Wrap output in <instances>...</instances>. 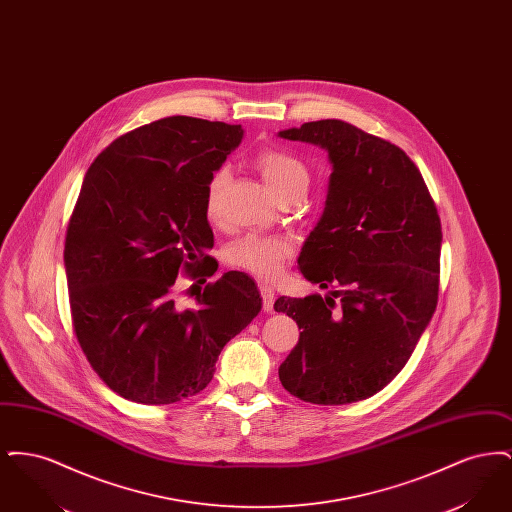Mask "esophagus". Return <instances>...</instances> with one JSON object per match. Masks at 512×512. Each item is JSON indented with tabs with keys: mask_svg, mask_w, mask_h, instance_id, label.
Returning a JSON list of instances; mask_svg holds the SVG:
<instances>
[{
	"mask_svg": "<svg viewBox=\"0 0 512 512\" xmlns=\"http://www.w3.org/2000/svg\"><path fill=\"white\" fill-rule=\"evenodd\" d=\"M261 299H263V309L265 311H272V305H274V290L267 286V284H263L261 286Z\"/></svg>",
	"mask_w": 512,
	"mask_h": 512,
	"instance_id": "1",
	"label": "esophagus"
}]
</instances>
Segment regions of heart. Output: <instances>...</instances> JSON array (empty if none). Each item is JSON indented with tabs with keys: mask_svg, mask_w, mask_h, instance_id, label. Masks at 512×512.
<instances>
[{
	"mask_svg": "<svg viewBox=\"0 0 512 512\" xmlns=\"http://www.w3.org/2000/svg\"><path fill=\"white\" fill-rule=\"evenodd\" d=\"M255 165L263 174L268 188L282 201L290 203L303 197L311 184L307 165L284 147L265 146L255 155ZM228 171L219 167L209 174L203 190V209L209 219L219 215L220 194L226 184ZM293 245L284 236H268L249 232L226 247V261L232 267L245 270L263 280L276 278L292 257Z\"/></svg>",
	"mask_w": 512,
	"mask_h": 512,
	"instance_id": "obj_1",
	"label": "heart"
}]
</instances>
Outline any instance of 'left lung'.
Instances as JSON below:
<instances>
[{
    "label": "left lung",
    "instance_id": "8db88e82",
    "mask_svg": "<svg viewBox=\"0 0 512 512\" xmlns=\"http://www.w3.org/2000/svg\"><path fill=\"white\" fill-rule=\"evenodd\" d=\"M280 138L324 147L334 172L297 259L307 280L332 292L276 299L274 311L301 330L278 376L307 403L361 401L407 365L436 311L438 209L401 147L349 122H305Z\"/></svg>",
    "mask_w": 512,
    "mask_h": 512
}]
</instances>
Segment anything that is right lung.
<instances>
[{
    "mask_svg": "<svg viewBox=\"0 0 512 512\" xmlns=\"http://www.w3.org/2000/svg\"><path fill=\"white\" fill-rule=\"evenodd\" d=\"M240 124L167 117L119 136L84 176L65 236L76 340L124 399L169 405L205 390L222 347L259 315L244 272L176 303L178 274L213 276L203 209L209 174L242 142Z\"/></svg>",
    "mask_w": 512,
    "mask_h": 512,
    "instance_id": "obj_1",
    "label": "right lung"
}]
</instances>
